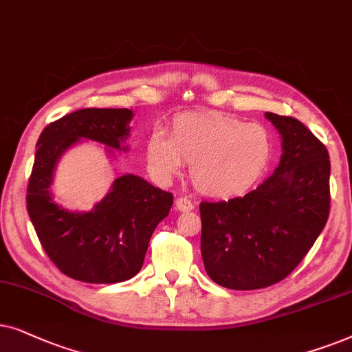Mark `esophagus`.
<instances>
[{"label": "esophagus", "mask_w": 352, "mask_h": 352, "mask_svg": "<svg viewBox=\"0 0 352 352\" xmlns=\"http://www.w3.org/2000/svg\"><path fill=\"white\" fill-rule=\"evenodd\" d=\"M175 209L180 210V212H190V210H193V203L188 198H177L175 199Z\"/></svg>", "instance_id": "esophagus-1"}]
</instances>
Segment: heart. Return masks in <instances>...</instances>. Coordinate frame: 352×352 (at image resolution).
I'll return each mask as SVG.
<instances>
[{"label":"heart","instance_id":"b5f03b06","mask_svg":"<svg viewBox=\"0 0 352 352\" xmlns=\"http://www.w3.org/2000/svg\"><path fill=\"white\" fill-rule=\"evenodd\" d=\"M272 161V138L259 124H245L220 112H185L173 117L168 138L153 132L146 142L149 172L159 182L191 164L195 188L219 199L235 198L254 186Z\"/></svg>","mask_w":352,"mask_h":352}]
</instances>
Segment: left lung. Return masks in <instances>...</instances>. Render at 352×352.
Returning a JSON list of instances; mask_svg holds the SVG:
<instances>
[{
	"mask_svg": "<svg viewBox=\"0 0 352 352\" xmlns=\"http://www.w3.org/2000/svg\"><path fill=\"white\" fill-rule=\"evenodd\" d=\"M265 117L282 137L283 153L274 173L241 198L199 206L204 269L230 289H259L288 277L330 212L325 144L294 117Z\"/></svg>",
	"mask_w": 352,
	"mask_h": 352,
	"instance_id": "1",
	"label": "left lung"
}]
</instances>
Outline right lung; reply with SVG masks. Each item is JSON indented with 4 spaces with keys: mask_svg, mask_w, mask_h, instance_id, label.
Returning <instances> with one entry per match:
<instances>
[{
    "mask_svg": "<svg viewBox=\"0 0 352 352\" xmlns=\"http://www.w3.org/2000/svg\"><path fill=\"white\" fill-rule=\"evenodd\" d=\"M132 117L130 109L87 107L51 122L36 143L27 210L50 259L78 282L119 283L135 277L153 232L173 204L172 193L133 173L117 177L88 212L69 210L53 199L50 188L60 156L80 140L104 144L112 157V149L127 151Z\"/></svg>",
    "mask_w": 352,
    "mask_h": 352,
    "instance_id": "obj_1",
    "label": "right lung"
}]
</instances>
